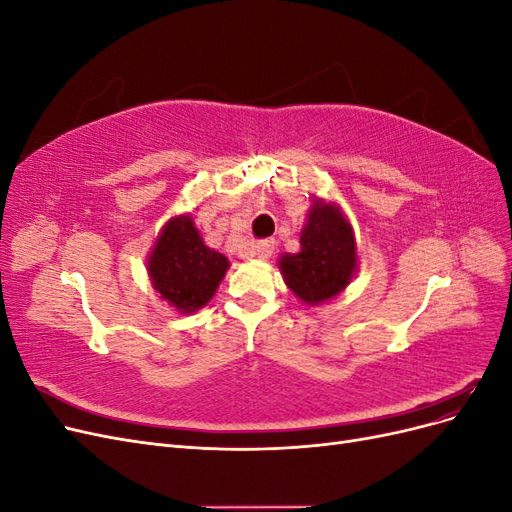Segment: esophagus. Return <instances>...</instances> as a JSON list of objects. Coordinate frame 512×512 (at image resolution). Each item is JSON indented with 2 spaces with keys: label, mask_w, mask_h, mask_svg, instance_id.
<instances>
[{
  "label": "esophagus",
  "mask_w": 512,
  "mask_h": 512,
  "mask_svg": "<svg viewBox=\"0 0 512 512\" xmlns=\"http://www.w3.org/2000/svg\"><path fill=\"white\" fill-rule=\"evenodd\" d=\"M271 254H273V241H271V239L258 241V243L254 245V256H256V258L267 260V258H271Z\"/></svg>",
  "instance_id": "obj_1"
}]
</instances>
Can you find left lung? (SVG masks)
<instances>
[{"label": "left lung", "mask_w": 512, "mask_h": 512, "mask_svg": "<svg viewBox=\"0 0 512 512\" xmlns=\"http://www.w3.org/2000/svg\"><path fill=\"white\" fill-rule=\"evenodd\" d=\"M299 243L297 254L277 258V267L294 297L309 307L339 297L359 271L354 230L342 207L314 196Z\"/></svg>", "instance_id": "obj_1"}]
</instances>
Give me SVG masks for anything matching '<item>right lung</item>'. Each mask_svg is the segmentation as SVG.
I'll return each mask as SVG.
<instances>
[{"label": "right lung", "mask_w": 512, "mask_h": 512, "mask_svg": "<svg viewBox=\"0 0 512 512\" xmlns=\"http://www.w3.org/2000/svg\"><path fill=\"white\" fill-rule=\"evenodd\" d=\"M228 267V258L200 237L190 213L170 218L147 256V273L153 288L179 314L203 309L224 280Z\"/></svg>", "instance_id": "right-lung-1"}]
</instances>
